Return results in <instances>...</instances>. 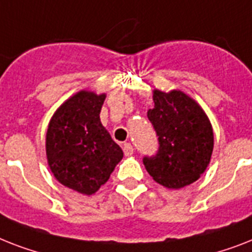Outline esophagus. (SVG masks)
Instances as JSON below:
<instances>
[{
    "instance_id": "1",
    "label": "esophagus",
    "mask_w": 252,
    "mask_h": 252,
    "mask_svg": "<svg viewBox=\"0 0 252 252\" xmlns=\"http://www.w3.org/2000/svg\"><path fill=\"white\" fill-rule=\"evenodd\" d=\"M123 151H124V155H132L133 154V146L129 144V142H126L123 145Z\"/></svg>"
}]
</instances>
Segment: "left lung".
<instances>
[{
    "instance_id": "1",
    "label": "left lung",
    "mask_w": 252,
    "mask_h": 252,
    "mask_svg": "<svg viewBox=\"0 0 252 252\" xmlns=\"http://www.w3.org/2000/svg\"><path fill=\"white\" fill-rule=\"evenodd\" d=\"M154 108L147 111L159 147L145 155V168L153 179L169 189L190 185L206 171L214 132L203 110L183 92H154Z\"/></svg>"
}]
</instances>
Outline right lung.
Instances as JSON below:
<instances>
[{
    "label": "right lung",
    "instance_id": "1",
    "mask_svg": "<svg viewBox=\"0 0 252 252\" xmlns=\"http://www.w3.org/2000/svg\"><path fill=\"white\" fill-rule=\"evenodd\" d=\"M105 98L85 91L75 94L57 110L46 133V155L55 179L87 195L107 181L123 158L99 119Z\"/></svg>",
    "mask_w": 252,
    "mask_h": 252
}]
</instances>
